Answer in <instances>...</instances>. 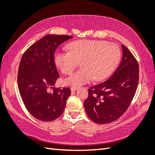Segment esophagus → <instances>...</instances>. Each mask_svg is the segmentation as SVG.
I'll return each mask as SVG.
<instances>
[{
  "label": "esophagus",
  "mask_w": 155,
  "mask_h": 155,
  "mask_svg": "<svg viewBox=\"0 0 155 155\" xmlns=\"http://www.w3.org/2000/svg\"><path fill=\"white\" fill-rule=\"evenodd\" d=\"M70 90H71L72 91H74L77 90V87H70Z\"/></svg>",
  "instance_id": "34e87169"
}]
</instances>
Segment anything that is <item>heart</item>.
Segmentation results:
<instances>
[{
  "label": "heart",
  "instance_id": "heart-1",
  "mask_svg": "<svg viewBox=\"0 0 155 155\" xmlns=\"http://www.w3.org/2000/svg\"><path fill=\"white\" fill-rule=\"evenodd\" d=\"M69 51H58L55 64L63 74L69 75L81 62L82 69L65 78L67 85L78 86L109 77L119 64L121 51L116 44L102 40H78L68 45Z\"/></svg>",
  "mask_w": 155,
  "mask_h": 155
}]
</instances>
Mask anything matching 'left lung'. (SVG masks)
Returning a JSON list of instances; mask_svg holds the SVG:
<instances>
[{
  "mask_svg": "<svg viewBox=\"0 0 155 155\" xmlns=\"http://www.w3.org/2000/svg\"><path fill=\"white\" fill-rule=\"evenodd\" d=\"M118 68L108 80L88 89L84 102L88 117L96 124L114 122L124 114L133 101L139 82L137 59L124 45Z\"/></svg>",
  "mask_w": 155,
  "mask_h": 155,
  "instance_id": "obj_1",
  "label": "left lung"
}]
</instances>
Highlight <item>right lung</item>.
Here are the masks:
<instances>
[{
  "instance_id": "add662e5",
  "label": "right lung",
  "mask_w": 155,
  "mask_h": 155,
  "mask_svg": "<svg viewBox=\"0 0 155 155\" xmlns=\"http://www.w3.org/2000/svg\"><path fill=\"white\" fill-rule=\"evenodd\" d=\"M72 38L46 35L27 48L21 58L18 72L20 96L28 111L41 121L58 118L71 94L70 87H55L59 74L54 63V52L60 44Z\"/></svg>"
}]
</instances>
